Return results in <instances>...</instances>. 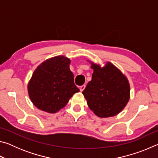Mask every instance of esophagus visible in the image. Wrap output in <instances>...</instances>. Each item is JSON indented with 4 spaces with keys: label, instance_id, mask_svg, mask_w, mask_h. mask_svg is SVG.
Listing matches in <instances>:
<instances>
[{
    "label": "esophagus",
    "instance_id": "esophagus-1",
    "mask_svg": "<svg viewBox=\"0 0 158 158\" xmlns=\"http://www.w3.org/2000/svg\"><path fill=\"white\" fill-rule=\"evenodd\" d=\"M85 85H81V86H80V88H79L80 91L82 92L83 90H84L85 89Z\"/></svg>",
    "mask_w": 158,
    "mask_h": 158
}]
</instances>
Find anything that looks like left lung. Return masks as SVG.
Masks as SVG:
<instances>
[{"mask_svg":"<svg viewBox=\"0 0 158 158\" xmlns=\"http://www.w3.org/2000/svg\"><path fill=\"white\" fill-rule=\"evenodd\" d=\"M92 80L82 92L89 108L100 118L119 114L130 100L129 81L111 63L102 67L93 63Z\"/></svg>","mask_w":158,"mask_h":158,"instance_id":"obj_1","label":"left lung"}]
</instances>
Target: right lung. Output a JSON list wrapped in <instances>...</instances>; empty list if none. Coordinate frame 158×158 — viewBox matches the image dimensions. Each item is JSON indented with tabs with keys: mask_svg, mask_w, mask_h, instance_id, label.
Returning <instances> with one entry per match:
<instances>
[{
	"mask_svg": "<svg viewBox=\"0 0 158 158\" xmlns=\"http://www.w3.org/2000/svg\"><path fill=\"white\" fill-rule=\"evenodd\" d=\"M70 60L58 56L41 63L28 84L29 97L33 105L48 113H56L63 108L79 89L69 69Z\"/></svg>",
	"mask_w": 158,
	"mask_h": 158,
	"instance_id": "right-lung-1",
	"label": "right lung"
}]
</instances>
